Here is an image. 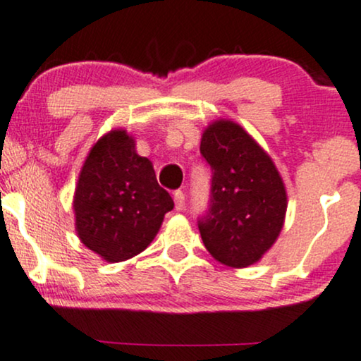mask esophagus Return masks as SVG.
Segmentation results:
<instances>
[{
	"label": "esophagus",
	"mask_w": 361,
	"mask_h": 361,
	"mask_svg": "<svg viewBox=\"0 0 361 361\" xmlns=\"http://www.w3.org/2000/svg\"><path fill=\"white\" fill-rule=\"evenodd\" d=\"M175 208L176 212H181L185 208V193L181 190L175 192Z\"/></svg>",
	"instance_id": "1"
}]
</instances>
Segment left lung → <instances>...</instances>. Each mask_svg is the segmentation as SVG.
Masks as SVG:
<instances>
[{"instance_id":"obj_1","label":"left lung","mask_w":361,"mask_h":361,"mask_svg":"<svg viewBox=\"0 0 361 361\" xmlns=\"http://www.w3.org/2000/svg\"><path fill=\"white\" fill-rule=\"evenodd\" d=\"M200 151L214 173L210 208L198 222L203 244L220 264L249 267L274 245L284 227L288 192L279 169L230 119L207 126Z\"/></svg>"}]
</instances>
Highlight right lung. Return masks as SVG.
I'll use <instances>...</instances> for the list:
<instances>
[{
	"label": "right lung",
	"mask_w": 361,
	"mask_h": 361,
	"mask_svg": "<svg viewBox=\"0 0 361 361\" xmlns=\"http://www.w3.org/2000/svg\"><path fill=\"white\" fill-rule=\"evenodd\" d=\"M75 232L106 262L141 254L175 203L156 180L153 163L126 129H111L90 147L73 193Z\"/></svg>",
	"instance_id": "right-lung-1"
}]
</instances>
